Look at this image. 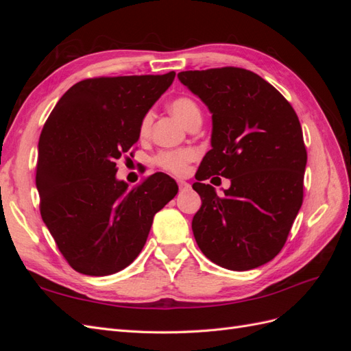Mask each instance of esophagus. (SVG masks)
<instances>
[{"mask_svg": "<svg viewBox=\"0 0 351 351\" xmlns=\"http://www.w3.org/2000/svg\"><path fill=\"white\" fill-rule=\"evenodd\" d=\"M178 187L180 190H189L190 189V184L187 182H183V180H180L178 182Z\"/></svg>", "mask_w": 351, "mask_h": 351, "instance_id": "esophagus-1", "label": "esophagus"}]
</instances>
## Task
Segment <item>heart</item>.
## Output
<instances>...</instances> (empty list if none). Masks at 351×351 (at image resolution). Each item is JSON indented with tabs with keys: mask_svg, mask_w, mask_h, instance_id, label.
I'll use <instances>...</instances> for the list:
<instances>
[{
	"mask_svg": "<svg viewBox=\"0 0 351 351\" xmlns=\"http://www.w3.org/2000/svg\"><path fill=\"white\" fill-rule=\"evenodd\" d=\"M169 110H171V112L186 127L195 119H199L200 117V110L197 107V104L192 98H187V97L176 98L171 104H169ZM151 123H152V114L147 112L141 123V136H146L149 133ZM195 156L196 154L192 149L164 151L156 155L155 164L168 173L176 174V176H183L187 171L189 164L195 159Z\"/></svg>",
	"mask_w": 351,
	"mask_h": 351,
	"instance_id": "b5f03b06",
	"label": "heart"
}]
</instances>
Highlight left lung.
<instances>
[{
	"mask_svg": "<svg viewBox=\"0 0 351 351\" xmlns=\"http://www.w3.org/2000/svg\"><path fill=\"white\" fill-rule=\"evenodd\" d=\"M178 80L212 114V149L193 183L202 199L192 221L197 246L222 268H258L281 252L303 204L307 154L299 117L250 70H190ZM212 175L230 178L222 197L204 184Z\"/></svg>",
	"mask_w": 351,
	"mask_h": 351,
	"instance_id": "1",
	"label": "left lung"
}]
</instances>
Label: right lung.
I'll use <instances>...</instances> for the list:
<instances>
[{
    "mask_svg": "<svg viewBox=\"0 0 351 351\" xmlns=\"http://www.w3.org/2000/svg\"><path fill=\"white\" fill-rule=\"evenodd\" d=\"M174 77L169 71L82 80L49 114L38 145L39 208L74 271L104 277L129 267L154 215L177 195L164 173L133 189L115 178L117 159L139 141L143 117Z\"/></svg>",
    "mask_w": 351,
    "mask_h": 351,
    "instance_id": "add662e5",
    "label": "right lung"
}]
</instances>
